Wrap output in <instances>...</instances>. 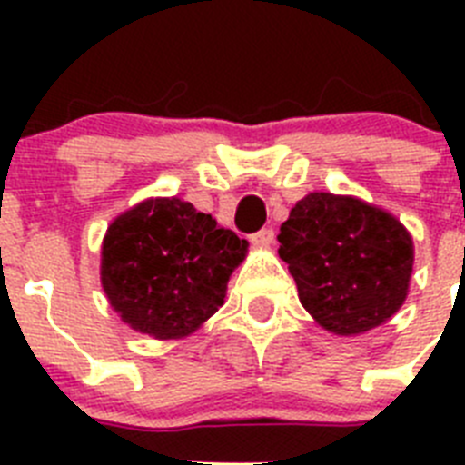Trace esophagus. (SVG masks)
I'll return each mask as SVG.
<instances>
[{"label":"esophagus","mask_w":465,"mask_h":465,"mask_svg":"<svg viewBox=\"0 0 465 465\" xmlns=\"http://www.w3.org/2000/svg\"><path fill=\"white\" fill-rule=\"evenodd\" d=\"M252 242L256 246H270L274 242V230L272 228H262L258 232H253Z\"/></svg>","instance_id":"34e87169"}]
</instances>
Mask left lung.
Listing matches in <instances>:
<instances>
[{"label": "left lung", "mask_w": 465, "mask_h": 465, "mask_svg": "<svg viewBox=\"0 0 465 465\" xmlns=\"http://www.w3.org/2000/svg\"><path fill=\"white\" fill-rule=\"evenodd\" d=\"M277 240L300 302L326 331H371L408 295L412 237L391 213L356 197L310 193L291 209Z\"/></svg>", "instance_id": "obj_1"}]
</instances>
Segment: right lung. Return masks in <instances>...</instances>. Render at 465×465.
<instances>
[{
  "label": "right lung",
  "instance_id": "obj_1",
  "mask_svg": "<svg viewBox=\"0 0 465 465\" xmlns=\"http://www.w3.org/2000/svg\"><path fill=\"white\" fill-rule=\"evenodd\" d=\"M249 242L191 203L146 200L109 225L102 286L125 323L153 338H183L223 305Z\"/></svg>",
  "mask_w": 465,
  "mask_h": 465
}]
</instances>
